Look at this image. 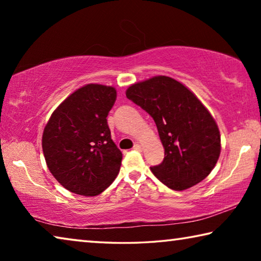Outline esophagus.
<instances>
[{"mask_svg": "<svg viewBox=\"0 0 261 261\" xmlns=\"http://www.w3.org/2000/svg\"><path fill=\"white\" fill-rule=\"evenodd\" d=\"M141 145H139V144H135V146H134V149H136V151H141Z\"/></svg>", "mask_w": 261, "mask_h": 261, "instance_id": "34e87169", "label": "esophagus"}]
</instances>
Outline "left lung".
I'll list each match as a JSON object with an SVG mask.
<instances>
[{
  "label": "left lung",
  "instance_id": "left-lung-1",
  "mask_svg": "<svg viewBox=\"0 0 261 261\" xmlns=\"http://www.w3.org/2000/svg\"><path fill=\"white\" fill-rule=\"evenodd\" d=\"M126 98L155 122L165 159L151 170L160 182L182 191L210 175L220 156V131L187 86L170 77L156 76L131 85Z\"/></svg>",
  "mask_w": 261,
  "mask_h": 261
}]
</instances>
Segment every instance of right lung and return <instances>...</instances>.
<instances>
[{
    "instance_id": "right-lung-1",
    "label": "right lung",
    "mask_w": 261,
    "mask_h": 261,
    "mask_svg": "<svg viewBox=\"0 0 261 261\" xmlns=\"http://www.w3.org/2000/svg\"><path fill=\"white\" fill-rule=\"evenodd\" d=\"M115 100L114 87L88 84L70 94L46 124L42 151L47 167L69 191L98 196L116 178L122 152L107 123Z\"/></svg>"
}]
</instances>
